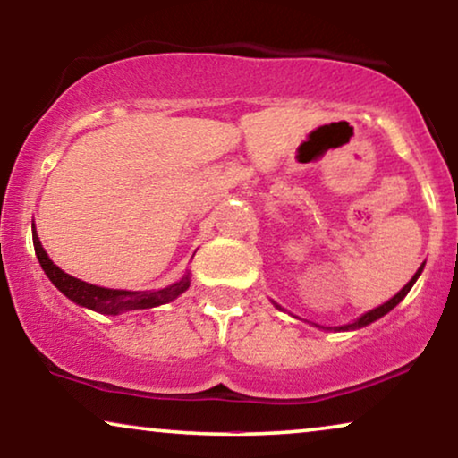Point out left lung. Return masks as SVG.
Here are the masks:
<instances>
[{"mask_svg":"<svg viewBox=\"0 0 458 458\" xmlns=\"http://www.w3.org/2000/svg\"><path fill=\"white\" fill-rule=\"evenodd\" d=\"M423 267H425V265H421V267H419V271H417L415 275H412V279L409 281V284H406V285L403 287V290H400V292L396 293V296H394V298H390V300H387V302H384V304H381V306H377V309H373V310H369V312H365V315H362V317H359V318H356V321H354V323L342 325V327H337V329H342V331H348V329H360V327H365V325H369V323H373V321H377V318H381V317H384V315H387V312H390V310H392V309H394V306H396V304H400V302H403V300H404V296H406V293H409V292H411V287H412V285H415V281L419 279V275H421V271H423ZM275 306H277V309H281V306H279V304H275Z\"/></svg>","mask_w":458,"mask_h":458,"instance_id":"8db88e82","label":"left lung"}]
</instances>
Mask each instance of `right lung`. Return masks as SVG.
<instances>
[{
	"label": "right lung",
	"instance_id": "1",
	"mask_svg": "<svg viewBox=\"0 0 458 458\" xmlns=\"http://www.w3.org/2000/svg\"><path fill=\"white\" fill-rule=\"evenodd\" d=\"M33 246L37 260L49 281L58 287V290L64 293L68 300H72L74 304L85 306V309H91L96 312H102V315H118V312L127 310H137V309H154V306L166 304L181 296L187 287H190V273L185 275L183 279H179L177 284L165 287V290L156 292H127V290H110V287H99L91 285L87 281H81L72 275L62 271L60 267H55L46 250H43L39 237H37L35 225H33Z\"/></svg>",
	"mask_w": 458,
	"mask_h": 458
}]
</instances>
